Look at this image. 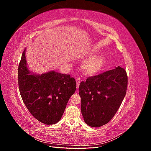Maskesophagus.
Here are the masks:
<instances>
[{
    "label": "esophagus",
    "mask_w": 151,
    "mask_h": 151,
    "mask_svg": "<svg viewBox=\"0 0 151 151\" xmlns=\"http://www.w3.org/2000/svg\"><path fill=\"white\" fill-rule=\"evenodd\" d=\"M76 84H77V88H79V84H80V83H81V79L80 78H77L76 79Z\"/></svg>",
    "instance_id": "34e87169"
}]
</instances>
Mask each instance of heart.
<instances>
[{
  "label": "heart",
  "mask_w": 151,
  "mask_h": 151,
  "mask_svg": "<svg viewBox=\"0 0 151 151\" xmlns=\"http://www.w3.org/2000/svg\"><path fill=\"white\" fill-rule=\"evenodd\" d=\"M107 62L106 57L104 55H96L86 58L81 64V69L85 74L92 76L101 70Z\"/></svg>",
  "instance_id": "b5f03b06"
}]
</instances>
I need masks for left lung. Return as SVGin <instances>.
Returning <instances> with one entry per match:
<instances>
[{
    "mask_svg": "<svg viewBox=\"0 0 151 151\" xmlns=\"http://www.w3.org/2000/svg\"><path fill=\"white\" fill-rule=\"evenodd\" d=\"M127 84V72L120 66L82 81L79 92L86 124L99 127L110 121L124 99Z\"/></svg>",
    "mask_w": 151,
    "mask_h": 151,
    "instance_id": "left-lung-1",
    "label": "left lung"
}]
</instances>
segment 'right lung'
I'll list each match as a JSON object with an SVG mask.
<instances>
[{
	"label": "right lung",
	"mask_w": 151,
	"mask_h": 151,
	"mask_svg": "<svg viewBox=\"0 0 151 151\" xmlns=\"http://www.w3.org/2000/svg\"><path fill=\"white\" fill-rule=\"evenodd\" d=\"M26 48L18 67V84L24 104L36 120L46 125L60 121L68 99L75 93L74 77L52 70L32 72L26 58Z\"/></svg>",
	"instance_id": "right-lung-1"
}]
</instances>
